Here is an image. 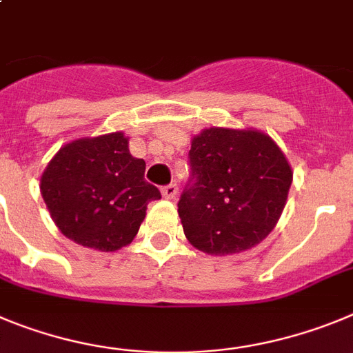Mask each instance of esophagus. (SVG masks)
I'll use <instances>...</instances> for the list:
<instances>
[{
	"instance_id": "obj_1",
	"label": "esophagus",
	"mask_w": 353,
	"mask_h": 353,
	"mask_svg": "<svg viewBox=\"0 0 353 353\" xmlns=\"http://www.w3.org/2000/svg\"><path fill=\"white\" fill-rule=\"evenodd\" d=\"M177 192H179V188H177L176 183H170V184H167V186H163V188H161V195H163L165 199H169V200L176 199Z\"/></svg>"
}]
</instances>
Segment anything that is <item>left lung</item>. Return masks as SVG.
<instances>
[{
    "label": "left lung",
    "instance_id": "obj_1",
    "mask_svg": "<svg viewBox=\"0 0 353 353\" xmlns=\"http://www.w3.org/2000/svg\"><path fill=\"white\" fill-rule=\"evenodd\" d=\"M177 202L184 236L209 255L246 252L269 236L292 184L281 149L255 130L208 128L193 137Z\"/></svg>",
    "mask_w": 353,
    "mask_h": 353
}]
</instances>
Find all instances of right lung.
I'll return each mask as SVG.
<instances>
[{"instance_id":"1","label":"right lung","mask_w":353,"mask_h":353,"mask_svg":"<svg viewBox=\"0 0 353 353\" xmlns=\"http://www.w3.org/2000/svg\"><path fill=\"white\" fill-rule=\"evenodd\" d=\"M145 161L133 158L121 132L70 142L40 179L54 223L68 239L116 252L137 236L160 190L144 179Z\"/></svg>"}]
</instances>
